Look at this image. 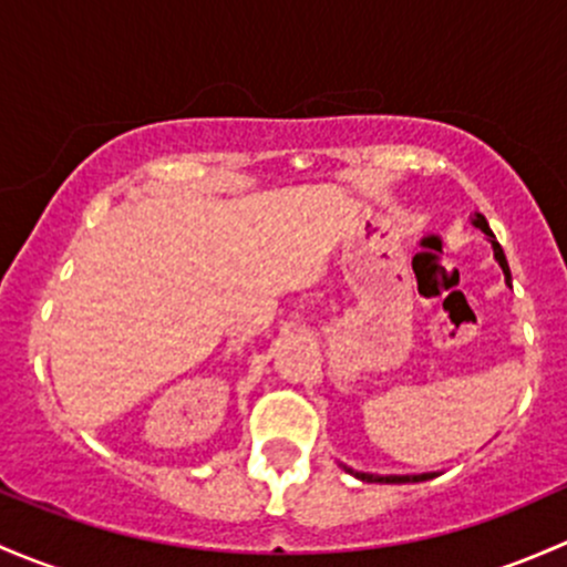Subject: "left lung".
<instances>
[{
    "label": "left lung",
    "mask_w": 567,
    "mask_h": 567,
    "mask_svg": "<svg viewBox=\"0 0 567 567\" xmlns=\"http://www.w3.org/2000/svg\"><path fill=\"white\" fill-rule=\"evenodd\" d=\"M472 224H475L477 229L483 231V235H488V240H492V245H494V259L499 261L502 272H505L507 284H511V270H507L505 254H502L499 243L494 240V235H492V229H488L486 218H483V215H475V220H472ZM347 472H352V470H347ZM352 475L360 477V481H365V483H420V481H429V477H434V472H425V475H369V472H352Z\"/></svg>",
    "instance_id": "8db88e82"
}]
</instances>
